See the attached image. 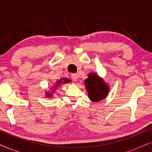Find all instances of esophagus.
<instances>
[{
  "instance_id": "34e87169",
  "label": "esophagus",
  "mask_w": 152,
  "mask_h": 152,
  "mask_svg": "<svg viewBox=\"0 0 152 152\" xmlns=\"http://www.w3.org/2000/svg\"><path fill=\"white\" fill-rule=\"evenodd\" d=\"M71 78H72V80H73V81H75V82H76L77 80V74H75V73H72L71 74Z\"/></svg>"
}]
</instances>
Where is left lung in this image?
<instances>
[{
  "mask_svg": "<svg viewBox=\"0 0 152 152\" xmlns=\"http://www.w3.org/2000/svg\"><path fill=\"white\" fill-rule=\"evenodd\" d=\"M85 85L91 101L99 102L105 98L109 92V87L102 79L96 74L90 73L88 78L85 80Z\"/></svg>",
  "mask_w": 152,
  "mask_h": 152,
  "instance_id": "1",
  "label": "left lung"
}]
</instances>
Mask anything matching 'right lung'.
I'll list each match as a JSON object with an SVG mask.
<instances>
[{
  "mask_svg": "<svg viewBox=\"0 0 152 152\" xmlns=\"http://www.w3.org/2000/svg\"><path fill=\"white\" fill-rule=\"evenodd\" d=\"M64 80V81H63V80ZM63 80V82H62V81ZM70 81L68 80H67V79H61V80H60L59 81H58V82H57V86H59L60 84H61V83H65V82H69ZM47 94V96L48 97H50L51 95H50V93H46Z\"/></svg>",
  "mask_w": 152,
  "mask_h": 152,
  "instance_id": "obj_1",
  "label": "right lung"
}]
</instances>
